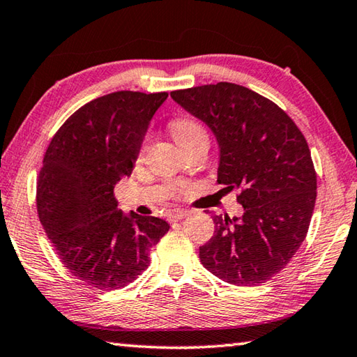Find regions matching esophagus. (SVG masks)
I'll return each instance as SVG.
<instances>
[{"instance_id": "obj_1", "label": "esophagus", "mask_w": 357, "mask_h": 357, "mask_svg": "<svg viewBox=\"0 0 357 357\" xmlns=\"http://www.w3.org/2000/svg\"><path fill=\"white\" fill-rule=\"evenodd\" d=\"M187 215H188V211H173V212L169 215V220H170L172 222L181 221V220H184Z\"/></svg>"}]
</instances>
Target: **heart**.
Returning a JSON list of instances; mask_svg holds the SVG:
<instances>
[{
	"mask_svg": "<svg viewBox=\"0 0 357 357\" xmlns=\"http://www.w3.org/2000/svg\"><path fill=\"white\" fill-rule=\"evenodd\" d=\"M172 132H173V137L176 139V142L181 145L187 141H190L192 137L198 136V135H206L204 128H202V125L198 123L197 121H193V119H176V121H173L172 125ZM144 150V149H142Z\"/></svg>",
	"mask_w": 357,
	"mask_h": 357,
	"instance_id": "b5f03b06",
	"label": "heart"
}]
</instances>
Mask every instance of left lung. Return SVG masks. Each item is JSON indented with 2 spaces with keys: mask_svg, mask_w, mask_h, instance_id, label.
<instances>
[{
  "mask_svg": "<svg viewBox=\"0 0 357 357\" xmlns=\"http://www.w3.org/2000/svg\"><path fill=\"white\" fill-rule=\"evenodd\" d=\"M170 96L212 130L218 183L241 190V216H213L215 235L199 248L202 266L230 284L268 282L303 243L316 204L317 176L306 139L274 102L235 83Z\"/></svg>",
  "mask_w": 357,
  "mask_h": 357,
  "instance_id": "left-lung-1",
  "label": "left lung"
}]
</instances>
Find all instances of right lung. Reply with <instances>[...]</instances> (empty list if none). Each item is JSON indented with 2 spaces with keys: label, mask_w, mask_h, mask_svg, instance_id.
Masks as SVG:
<instances>
[{
  "label": "right lung",
  "mask_w": 357,
  "mask_h": 357,
  "mask_svg": "<svg viewBox=\"0 0 357 357\" xmlns=\"http://www.w3.org/2000/svg\"><path fill=\"white\" fill-rule=\"evenodd\" d=\"M169 94L117 91L83 105L52 137L37 184V211L63 264L93 288L113 291L149 268L169 232L156 216L123 213L114 187L130 176L149 125Z\"/></svg>",
  "instance_id": "right-lung-1"
}]
</instances>
